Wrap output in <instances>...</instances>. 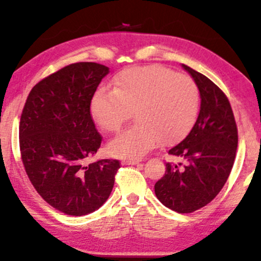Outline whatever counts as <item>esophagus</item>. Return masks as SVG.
Masks as SVG:
<instances>
[{
  "label": "esophagus",
  "instance_id": "34e87169",
  "mask_svg": "<svg viewBox=\"0 0 261 261\" xmlns=\"http://www.w3.org/2000/svg\"><path fill=\"white\" fill-rule=\"evenodd\" d=\"M140 162V160H134V159H125L122 163L124 165H137Z\"/></svg>",
  "mask_w": 261,
  "mask_h": 261
}]
</instances>
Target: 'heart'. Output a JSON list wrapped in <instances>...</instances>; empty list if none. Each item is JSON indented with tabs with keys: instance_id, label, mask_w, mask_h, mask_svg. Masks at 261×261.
Masks as SVG:
<instances>
[{
	"instance_id": "1",
	"label": "heart",
	"mask_w": 261,
	"mask_h": 261,
	"mask_svg": "<svg viewBox=\"0 0 261 261\" xmlns=\"http://www.w3.org/2000/svg\"><path fill=\"white\" fill-rule=\"evenodd\" d=\"M194 80L163 65L131 67L120 71L114 89H99L90 101L94 121L105 133H116L134 111V124L108 145L120 157H141L161 140L171 144L188 134L199 113Z\"/></svg>"
}]
</instances>
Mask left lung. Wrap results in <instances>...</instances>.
Segmentation results:
<instances>
[{
  "label": "left lung",
  "instance_id": "8db88e82",
  "mask_svg": "<svg viewBox=\"0 0 261 261\" xmlns=\"http://www.w3.org/2000/svg\"><path fill=\"white\" fill-rule=\"evenodd\" d=\"M182 67L199 89L200 110L186 139L168 150L179 162L166 163L154 193L170 210L192 213L211 203L227 182L236 160L238 128L222 89L188 65Z\"/></svg>",
  "mask_w": 261,
  "mask_h": 261
}]
</instances>
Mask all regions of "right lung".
<instances>
[{"mask_svg": "<svg viewBox=\"0 0 261 261\" xmlns=\"http://www.w3.org/2000/svg\"><path fill=\"white\" fill-rule=\"evenodd\" d=\"M109 68L79 62L42 79L25 100L19 121V150L25 173L48 204L68 216L99 210L113 191L119 160L85 162L102 137L90 101Z\"/></svg>", "mask_w": 261, "mask_h": 261, "instance_id": "1", "label": "right lung"}]
</instances>
